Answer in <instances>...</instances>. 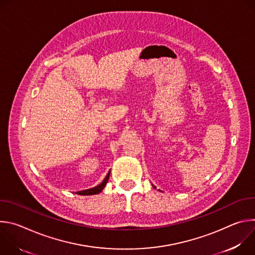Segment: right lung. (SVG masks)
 <instances>
[{
    "label": "right lung",
    "instance_id": "1",
    "mask_svg": "<svg viewBox=\"0 0 255 255\" xmlns=\"http://www.w3.org/2000/svg\"><path fill=\"white\" fill-rule=\"evenodd\" d=\"M109 176H110V171L108 172V174L106 175V177L104 178V180L102 181V183H101L99 186H97V187H95V188H93V189H90V190H86V191H82V192H79L78 194H80V195H83V196H90V195H96V194H100V193H101V192L104 190V188H105L106 184L108 183Z\"/></svg>",
    "mask_w": 255,
    "mask_h": 255
}]
</instances>
